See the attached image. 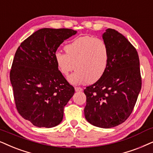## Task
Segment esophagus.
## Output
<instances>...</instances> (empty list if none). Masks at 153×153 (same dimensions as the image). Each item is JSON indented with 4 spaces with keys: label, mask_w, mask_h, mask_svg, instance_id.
<instances>
[{
    "label": "esophagus",
    "mask_w": 153,
    "mask_h": 153,
    "mask_svg": "<svg viewBox=\"0 0 153 153\" xmlns=\"http://www.w3.org/2000/svg\"><path fill=\"white\" fill-rule=\"evenodd\" d=\"M75 91H76V92H80V91H82L83 89L81 88V87H75L74 88Z\"/></svg>",
    "instance_id": "1"
}]
</instances>
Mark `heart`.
Segmentation results:
<instances>
[{
	"label": "heart",
	"instance_id": "heart-1",
	"mask_svg": "<svg viewBox=\"0 0 153 153\" xmlns=\"http://www.w3.org/2000/svg\"><path fill=\"white\" fill-rule=\"evenodd\" d=\"M64 48L66 53L57 52L55 61L59 72L65 76L74 68L76 69L68 77L71 84L94 83L104 74L108 65L109 49L102 39L91 36L77 37Z\"/></svg>",
	"mask_w": 153,
	"mask_h": 153
}]
</instances>
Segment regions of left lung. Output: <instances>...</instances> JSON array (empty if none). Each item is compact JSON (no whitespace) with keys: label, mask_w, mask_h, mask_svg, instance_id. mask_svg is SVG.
Here are the masks:
<instances>
[{"label":"left lung","mask_w":153,"mask_h":153,"mask_svg":"<svg viewBox=\"0 0 153 153\" xmlns=\"http://www.w3.org/2000/svg\"><path fill=\"white\" fill-rule=\"evenodd\" d=\"M102 39L109 49L108 65L102 76L84 89V115L94 126L109 128L131 114L141 89V76L137 51L122 33L108 29Z\"/></svg>","instance_id":"8db88e82"}]
</instances>
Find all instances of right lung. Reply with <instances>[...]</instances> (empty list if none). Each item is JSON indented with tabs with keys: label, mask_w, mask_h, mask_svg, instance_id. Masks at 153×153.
I'll return each instance as SVG.
<instances>
[{
	"label": "right lung",
	"mask_w": 153,
	"mask_h": 153,
	"mask_svg": "<svg viewBox=\"0 0 153 153\" xmlns=\"http://www.w3.org/2000/svg\"><path fill=\"white\" fill-rule=\"evenodd\" d=\"M77 31L43 28L25 39L16 51L10 81L17 110L38 127L51 128L62 122L64 108L74 88L59 72L55 54L61 43Z\"/></svg>",
	"instance_id": "obj_1"
}]
</instances>
